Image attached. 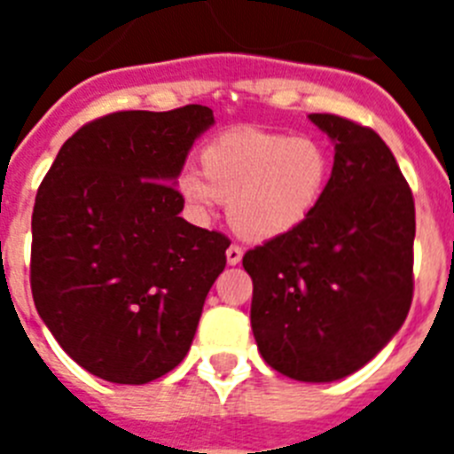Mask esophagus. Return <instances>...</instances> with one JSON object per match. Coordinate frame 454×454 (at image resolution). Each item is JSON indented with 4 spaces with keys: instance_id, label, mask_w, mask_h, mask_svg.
<instances>
[{
    "instance_id": "34e87169",
    "label": "esophagus",
    "mask_w": 454,
    "mask_h": 454,
    "mask_svg": "<svg viewBox=\"0 0 454 454\" xmlns=\"http://www.w3.org/2000/svg\"><path fill=\"white\" fill-rule=\"evenodd\" d=\"M240 259H243V250H240L239 246L227 247V263H230V266H236V263H240Z\"/></svg>"
}]
</instances>
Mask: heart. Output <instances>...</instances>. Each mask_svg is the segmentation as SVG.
Masks as SVG:
<instances>
[{"label": "heart", "instance_id": "heart-1", "mask_svg": "<svg viewBox=\"0 0 454 454\" xmlns=\"http://www.w3.org/2000/svg\"><path fill=\"white\" fill-rule=\"evenodd\" d=\"M200 174L186 172L179 192L207 215L230 202L236 234L263 243L300 230L318 211L332 179L330 150L311 136L246 127L220 134L200 152Z\"/></svg>", "mask_w": 454, "mask_h": 454}]
</instances>
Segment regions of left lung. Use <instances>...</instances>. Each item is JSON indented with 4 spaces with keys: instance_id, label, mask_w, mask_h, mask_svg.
I'll return each instance as SVG.
<instances>
[{
    "instance_id": "obj_1",
    "label": "left lung",
    "mask_w": 454,
    "mask_h": 454,
    "mask_svg": "<svg viewBox=\"0 0 454 454\" xmlns=\"http://www.w3.org/2000/svg\"><path fill=\"white\" fill-rule=\"evenodd\" d=\"M309 120L334 143L323 202L300 230L247 250L252 332L270 368L334 382L366 366L414 298L416 211L395 156L364 124Z\"/></svg>"
}]
</instances>
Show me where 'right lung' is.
Returning a JSON list of instances; mask_svg holds the SVG:
<instances>
[{"label":"right lung","mask_w":454,"mask_h":454,"mask_svg":"<svg viewBox=\"0 0 454 454\" xmlns=\"http://www.w3.org/2000/svg\"><path fill=\"white\" fill-rule=\"evenodd\" d=\"M214 111H118L63 143L31 215V293L82 368L147 384L186 356L230 239L182 218L175 188Z\"/></svg>","instance_id":"obj_1"}]
</instances>
